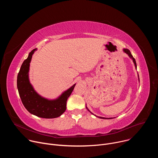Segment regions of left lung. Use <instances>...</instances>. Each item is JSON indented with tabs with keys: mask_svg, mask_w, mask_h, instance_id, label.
I'll list each match as a JSON object with an SVG mask.
<instances>
[{
	"mask_svg": "<svg viewBox=\"0 0 158 158\" xmlns=\"http://www.w3.org/2000/svg\"><path fill=\"white\" fill-rule=\"evenodd\" d=\"M124 51L126 53V54H128V56H129V57H131L132 59V60H133V62H134V64H135V67H136V68H137V65H136V60H135V59L133 57V56H132V54H131V52H130V51L129 50V49H124ZM86 108H87V107H86ZM87 110L90 112V110L87 109ZM92 113V112H91ZM93 114V113H92ZM97 117H98V116H97ZM98 118H101V119H106V118H102V117H98ZM108 119H110V118H108Z\"/></svg>",
	"mask_w": 158,
	"mask_h": 158,
	"instance_id": "obj_1",
	"label": "left lung"
}]
</instances>
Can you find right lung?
Returning a JSON list of instances; mask_svg holds the SVG:
<instances>
[{"mask_svg":"<svg viewBox=\"0 0 158 158\" xmlns=\"http://www.w3.org/2000/svg\"><path fill=\"white\" fill-rule=\"evenodd\" d=\"M33 49L22 63L17 75V85L22 102L30 113L42 118H55L60 116L66 109L67 100L76 84L67 89L58 99L50 101L40 96L33 89L29 80V70Z\"/></svg>","mask_w":158,"mask_h":158,"instance_id":"right-lung-1","label":"right lung"}]
</instances>
